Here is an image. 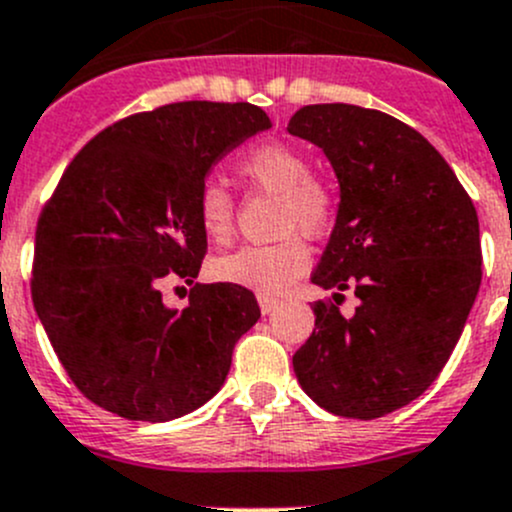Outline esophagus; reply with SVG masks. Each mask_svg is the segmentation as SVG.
Listing matches in <instances>:
<instances>
[{
    "instance_id": "34e87169",
    "label": "esophagus",
    "mask_w": 512,
    "mask_h": 512,
    "mask_svg": "<svg viewBox=\"0 0 512 512\" xmlns=\"http://www.w3.org/2000/svg\"><path fill=\"white\" fill-rule=\"evenodd\" d=\"M278 298H273V296H266V293H261V296H258V306H261V313L263 316H268V313H273L278 308Z\"/></svg>"
}]
</instances>
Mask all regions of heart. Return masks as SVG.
I'll use <instances>...</instances> for the list:
<instances>
[{"label":"heart","instance_id":"heart-1","mask_svg":"<svg viewBox=\"0 0 512 512\" xmlns=\"http://www.w3.org/2000/svg\"><path fill=\"white\" fill-rule=\"evenodd\" d=\"M241 174L271 194H281L278 234L286 239L271 246H244L219 256L211 271L219 281L276 296L306 273L311 251L298 239L323 236L336 216V199L321 179L311 176V164L301 149L283 141L258 144L239 164ZM196 216L214 244H226L234 234V196L221 181L209 179L196 196Z\"/></svg>","mask_w":512,"mask_h":512}]
</instances>
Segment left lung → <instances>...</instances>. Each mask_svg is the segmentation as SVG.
Masks as SVG:
<instances>
[{"instance_id": "obj_1", "label": "left lung", "mask_w": 512, "mask_h": 512, "mask_svg": "<svg viewBox=\"0 0 512 512\" xmlns=\"http://www.w3.org/2000/svg\"><path fill=\"white\" fill-rule=\"evenodd\" d=\"M338 179V211L311 281L353 288L351 318L316 301L293 356L306 396L333 416L381 418L416 401L448 363L480 288L478 214L453 169L403 121L311 104L288 121Z\"/></svg>"}]
</instances>
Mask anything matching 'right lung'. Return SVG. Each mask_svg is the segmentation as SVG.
I'll list each match as a JSON object with an SVG mask.
<instances>
[{
    "label": "right lung",
    "mask_w": 512,
    "mask_h": 512,
    "mask_svg": "<svg viewBox=\"0 0 512 512\" xmlns=\"http://www.w3.org/2000/svg\"><path fill=\"white\" fill-rule=\"evenodd\" d=\"M271 129L254 104L181 101L96 134L44 206L32 301L74 386L104 411L164 423L216 396L236 341L261 318L234 283H196L184 311L161 281H194L206 254L201 184Z\"/></svg>",
    "instance_id": "add662e5"
}]
</instances>
